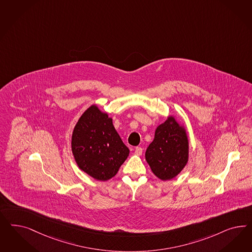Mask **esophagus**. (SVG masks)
<instances>
[{
  "label": "esophagus",
  "instance_id": "1",
  "mask_svg": "<svg viewBox=\"0 0 252 252\" xmlns=\"http://www.w3.org/2000/svg\"><path fill=\"white\" fill-rule=\"evenodd\" d=\"M142 153H143V148L142 147H135L134 148V154L141 156Z\"/></svg>",
  "mask_w": 252,
  "mask_h": 252
}]
</instances>
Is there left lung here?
I'll use <instances>...</instances> for the list:
<instances>
[{"label": "left lung", "instance_id": "obj_1", "mask_svg": "<svg viewBox=\"0 0 252 252\" xmlns=\"http://www.w3.org/2000/svg\"><path fill=\"white\" fill-rule=\"evenodd\" d=\"M189 157L187 130L173 116L158 125L153 142L146 151V162L162 181L176 177L186 167Z\"/></svg>", "mask_w": 252, "mask_h": 252}]
</instances>
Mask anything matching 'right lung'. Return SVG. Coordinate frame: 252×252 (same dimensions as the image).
I'll use <instances>...</instances> for the list:
<instances>
[{"mask_svg":"<svg viewBox=\"0 0 252 252\" xmlns=\"http://www.w3.org/2000/svg\"><path fill=\"white\" fill-rule=\"evenodd\" d=\"M71 149L78 167L98 181L114 177L130 153L112 119L96 105L87 108L75 125Z\"/></svg>","mask_w":252,"mask_h":252,"instance_id":"add662e5","label":"right lung"}]
</instances>
